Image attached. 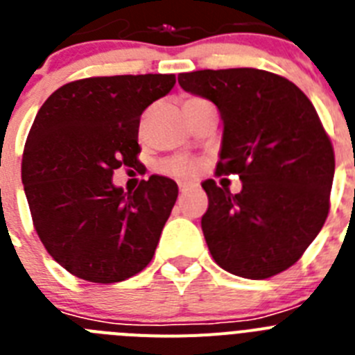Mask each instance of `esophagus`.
I'll use <instances>...</instances> for the list:
<instances>
[{
	"label": "esophagus",
	"mask_w": 355,
	"mask_h": 355,
	"mask_svg": "<svg viewBox=\"0 0 355 355\" xmlns=\"http://www.w3.org/2000/svg\"><path fill=\"white\" fill-rule=\"evenodd\" d=\"M190 190H192V187H190V184H180V193H181V196H187V193L190 192Z\"/></svg>",
	"instance_id": "1"
}]
</instances>
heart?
I'll return each instance as SVG.
<instances>
[{
    "instance_id": "obj_1",
    "label": "heart",
    "mask_w": 355,
    "mask_h": 355,
    "mask_svg": "<svg viewBox=\"0 0 355 355\" xmlns=\"http://www.w3.org/2000/svg\"><path fill=\"white\" fill-rule=\"evenodd\" d=\"M202 101H205V99H199V97H188L183 106L193 105V103H202ZM163 171L168 172V174H172V175H178V178H187V175L193 174L196 167H193V163L188 162V159L175 158V159H171V162L165 163V165H163Z\"/></svg>"
}]
</instances>
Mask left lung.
Listing matches in <instances>:
<instances>
[{
    "label": "left lung",
    "instance_id": "8db88e82",
    "mask_svg": "<svg viewBox=\"0 0 355 355\" xmlns=\"http://www.w3.org/2000/svg\"><path fill=\"white\" fill-rule=\"evenodd\" d=\"M181 89L209 99L224 121L216 174H236L241 190L202 183L200 227L216 265L247 279L290 268L329 213L334 150L315 106L283 76L261 69L193 71Z\"/></svg>",
    "mask_w": 355,
    "mask_h": 355
}]
</instances>
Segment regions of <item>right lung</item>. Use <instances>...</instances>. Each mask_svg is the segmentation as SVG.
I'll return each instance as SVG.
<instances>
[{"label": "right lung", "mask_w": 355, "mask_h": 355, "mask_svg": "<svg viewBox=\"0 0 355 355\" xmlns=\"http://www.w3.org/2000/svg\"><path fill=\"white\" fill-rule=\"evenodd\" d=\"M174 83V74L85 78L40 106L21 178L40 241L72 275L119 283L155 256L178 184L155 174L124 192L112 178L122 165H140V115Z\"/></svg>", "instance_id": "1"}]
</instances>
